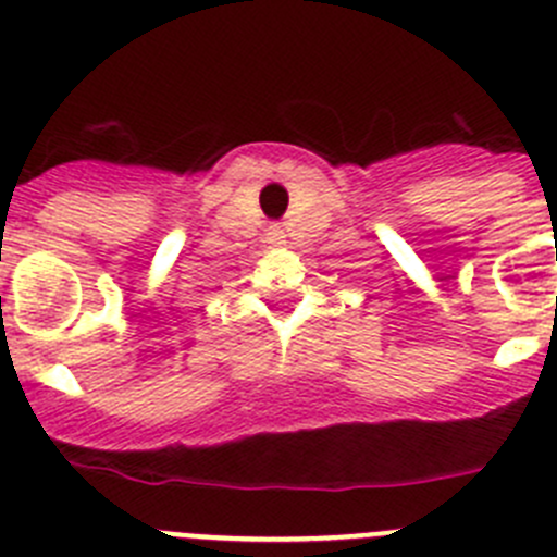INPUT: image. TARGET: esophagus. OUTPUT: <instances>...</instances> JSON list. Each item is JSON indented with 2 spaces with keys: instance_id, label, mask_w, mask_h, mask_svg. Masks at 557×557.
I'll return each mask as SVG.
<instances>
[{
  "instance_id": "34e87169",
  "label": "esophagus",
  "mask_w": 557,
  "mask_h": 557,
  "mask_svg": "<svg viewBox=\"0 0 557 557\" xmlns=\"http://www.w3.org/2000/svg\"><path fill=\"white\" fill-rule=\"evenodd\" d=\"M268 243H273V246H282L284 243V226L282 224L268 226Z\"/></svg>"
}]
</instances>
